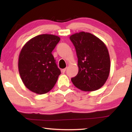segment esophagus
<instances>
[{
  "instance_id": "obj_1",
  "label": "esophagus",
  "mask_w": 132,
  "mask_h": 132,
  "mask_svg": "<svg viewBox=\"0 0 132 132\" xmlns=\"http://www.w3.org/2000/svg\"><path fill=\"white\" fill-rule=\"evenodd\" d=\"M66 70H67V68H64V69H62V73H64L65 72Z\"/></svg>"
}]
</instances>
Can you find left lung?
I'll return each mask as SVG.
<instances>
[{"instance_id":"obj_1","label":"left lung","mask_w":132,"mask_h":132,"mask_svg":"<svg viewBox=\"0 0 132 132\" xmlns=\"http://www.w3.org/2000/svg\"><path fill=\"white\" fill-rule=\"evenodd\" d=\"M78 58L79 71L71 81L76 87L84 91L97 90L109 77L111 62L106 45L88 32H80L70 37Z\"/></svg>"}]
</instances>
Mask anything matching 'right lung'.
<instances>
[{
    "label": "right lung",
    "instance_id": "add662e5",
    "mask_svg": "<svg viewBox=\"0 0 132 132\" xmlns=\"http://www.w3.org/2000/svg\"><path fill=\"white\" fill-rule=\"evenodd\" d=\"M60 38L43 34L27 42L19 58V70L23 84L38 94L50 91L57 82L61 70L52 52Z\"/></svg>",
    "mask_w": 132,
    "mask_h": 132
}]
</instances>
